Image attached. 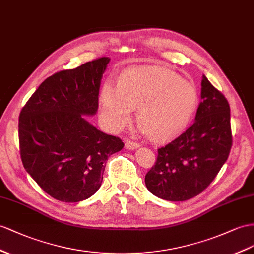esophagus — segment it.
Returning <instances> with one entry per match:
<instances>
[{
	"mask_svg": "<svg viewBox=\"0 0 254 254\" xmlns=\"http://www.w3.org/2000/svg\"><path fill=\"white\" fill-rule=\"evenodd\" d=\"M139 146H140V145L138 144V142L133 141V140H127V141H126V148L129 149V150H133V149L138 148Z\"/></svg>",
	"mask_w": 254,
	"mask_h": 254,
	"instance_id": "esophagus-1",
	"label": "esophagus"
}]
</instances>
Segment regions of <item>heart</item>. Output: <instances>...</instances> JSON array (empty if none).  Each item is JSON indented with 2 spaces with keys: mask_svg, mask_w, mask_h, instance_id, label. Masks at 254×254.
Returning <instances> with one entry per match:
<instances>
[{
  "mask_svg": "<svg viewBox=\"0 0 254 254\" xmlns=\"http://www.w3.org/2000/svg\"><path fill=\"white\" fill-rule=\"evenodd\" d=\"M198 96L192 83L159 66H140L125 71L114 88L105 83L100 94L104 123L120 131L131 120L132 109L141 132L154 141L178 135L189 125Z\"/></svg>",
  "mask_w": 254,
  "mask_h": 254,
  "instance_id": "obj_1",
  "label": "heart"
}]
</instances>
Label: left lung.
I'll return each instance as SVG.
<instances>
[{
  "label": "left lung",
  "mask_w": 254,
  "mask_h": 254,
  "mask_svg": "<svg viewBox=\"0 0 254 254\" xmlns=\"http://www.w3.org/2000/svg\"><path fill=\"white\" fill-rule=\"evenodd\" d=\"M200 97L194 122L158 149L155 164L146 174L147 189L162 199L181 201L196 196L229 158L233 142L229 102L206 76Z\"/></svg>",
  "instance_id": "8db88e82"
}]
</instances>
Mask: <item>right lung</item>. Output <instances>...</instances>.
I'll return each instance as SVG.
<instances>
[{
    "mask_svg": "<svg viewBox=\"0 0 254 254\" xmlns=\"http://www.w3.org/2000/svg\"><path fill=\"white\" fill-rule=\"evenodd\" d=\"M109 58L64 69L44 80L19 116L23 167L51 197L86 199L100 189L109 155L123 141L84 119L99 107V91Z\"/></svg>",
    "mask_w": 254,
    "mask_h": 254,
    "instance_id": "1",
    "label": "right lung"
}]
</instances>
